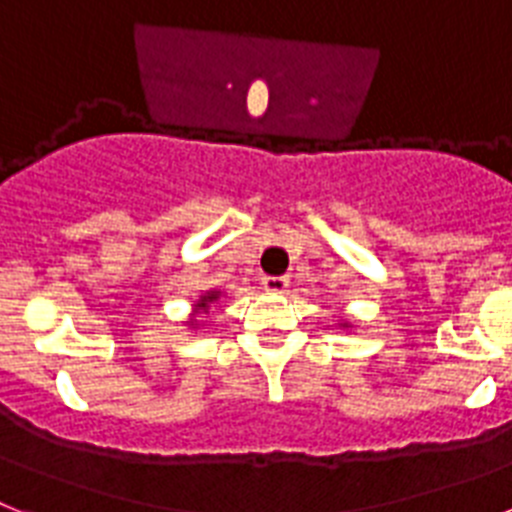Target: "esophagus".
I'll return each instance as SVG.
<instances>
[{"instance_id": "obj_1", "label": "esophagus", "mask_w": 512, "mask_h": 512, "mask_svg": "<svg viewBox=\"0 0 512 512\" xmlns=\"http://www.w3.org/2000/svg\"><path fill=\"white\" fill-rule=\"evenodd\" d=\"M263 289L270 291V294H281V291L289 289V278H286V276H265L263 278Z\"/></svg>"}]
</instances>
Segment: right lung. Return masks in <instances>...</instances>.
<instances>
[{
    "label": "right lung",
    "mask_w": 512,
    "mask_h": 512,
    "mask_svg": "<svg viewBox=\"0 0 512 512\" xmlns=\"http://www.w3.org/2000/svg\"><path fill=\"white\" fill-rule=\"evenodd\" d=\"M216 299H218V291H210V294H205L203 299L197 302V309H203V312H208L210 302H216Z\"/></svg>",
    "instance_id": "1"
}]
</instances>
